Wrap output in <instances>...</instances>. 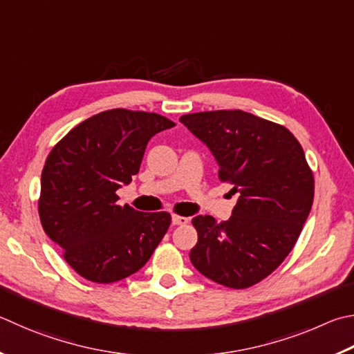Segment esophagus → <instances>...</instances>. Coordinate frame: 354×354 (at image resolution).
<instances>
[{"label": "esophagus", "instance_id": "obj_1", "mask_svg": "<svg viewBox=\"0 0 354 354\" xmlns=\"http://www.w3.org/2000/svg\"><path fill=\"white\" fill-rule=\"evenodd\" d=\"M171 223H173V226H183V224H187L189 223V218L187 216H181V215H173L171 216Z\"/></svg>", "mask_w": 354, "mask_h": 354}]
</instances>
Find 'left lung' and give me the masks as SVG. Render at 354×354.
I'll use <instances>...</instances> for the list:
<instances>
[{"label":"left lung","instance_id":"1","mask_svg":"<svg viewBox=\"0 0 354 354\" xmlns=\"http://www.w3.org/2000/svg\"><path fill=\"white\" fill-rule=\"evenodd\" d=\"M179 120L209 147L218 176L240 194L227 221L198 215L190 261L223 286L244 289L275 271L310 215L313 171L299 140L283 125L241 110L185 114Z\"/></svg>","mask_w":354,"mask_h":354}]
</instances>
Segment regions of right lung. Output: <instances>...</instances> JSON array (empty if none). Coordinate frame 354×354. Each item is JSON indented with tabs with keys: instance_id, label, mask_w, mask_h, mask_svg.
I'll return each mask as SVG.
<instances>
[{
	"instance_id": "right-lung-1",
	"label": "right lung",
	"mask_w": 354,
	"mask_h": 354,
	"mask_svg": "<svg viewBox=\"0 0 354 354\" xmlns=\"http://www.w3.org/2000/svg\"><path fill=\"white\" fill-rule=\"evenodd\" d=\"M171 127L175 122L156 113L115 108L83 120L50 150L38 214L44 232L83 279H125L164 239L170 214L122 207L115 190L138 175L149 140Z\"/></svg>"
}]
</instances>
